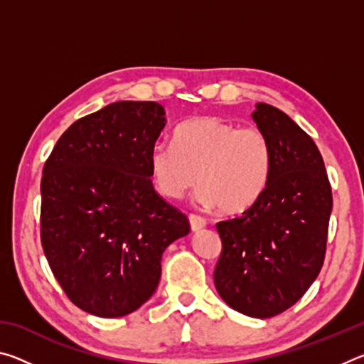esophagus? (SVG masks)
<instances>
[{
	"label": "esophagus",
	"mask_w": 364,
	"mask_h": 364,
	"mask_svg": "<svg viewBox=\"0 0 364 364\" xmlns=\"http://www.w3.org/2000/svg\"><path fill=\"white\" fill-rule=\"evenodd\" d=\"M189 225H191V230H193L194 232L196 231H200L202 228H205V220L202 218V217H199V215H194V213H191L189 215Z\"/></svg>",
	"instance_id": "1"
}]
</instances>
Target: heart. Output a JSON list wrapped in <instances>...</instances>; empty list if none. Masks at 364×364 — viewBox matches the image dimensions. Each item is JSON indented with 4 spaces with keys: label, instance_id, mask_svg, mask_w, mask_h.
<instances>
[{
    "label": "heart",
    "instance_id": "heart-1",
    "mask_svg": "<svg viewBox=\"0 0 364 364\" xmlns=\"http://www.w3.org/2000/svg\"><path fill=\"white\" fill-rule=\"evenodd\" d=\"M273 165L269 139L255 127H239L200 115L176 127L173 143L159 141L149 154L154 184L162 196L180 199L199 181L202 207L237 215L257 204Z\"/></svg>",
    "mask_w": 364,
    "mask_h": 364
}]
</instances>
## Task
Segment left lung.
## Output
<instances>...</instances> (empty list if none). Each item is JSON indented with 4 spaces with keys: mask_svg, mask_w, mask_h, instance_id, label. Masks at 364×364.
<instances>
[{
    "mask_svg": "<svg viewBox=\"0 0 364 364\" xmlns=\"http://www.w3.org/2000/svg\"><path fill=\"white\" fill-rule=\"evenodd\" d=\"M273 152L267 189L242 217L220 221L215 287L232 310L271 318L291 308L321 271L332 191L318 147L291 117L258 102L252 114Z\"/></svg>",
    "mask_w": 364,
    "mask_h": 364,
    "instance_id": "obj_1",
    "label": "left lung"
}]
</instances>
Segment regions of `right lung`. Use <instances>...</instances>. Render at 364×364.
<instances>
[{
    "mask_svg": "<svg viewBox=\"0 0 364 364\" xmlns=\"http://www.w3.org/2000/svg\"><path fill=\"white\" fill-rule=\"evenodd\" d=\"M165 123L159 102H112L72 123L43 168V250L72 304L95 316L130 315L149 300L164 250L191 230L151 181Z\"/></svg>",
    "mask_w": 364,
    "mask_h": 364,
    "instance_id": "add662e5",
    "label": "right lung"
}]
</instances>
